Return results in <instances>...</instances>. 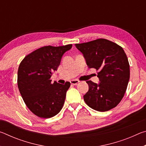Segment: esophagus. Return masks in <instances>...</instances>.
<instances>
[{
    "label": "esophagus",
    "instance_id": "esophagus-1",
    "mask_svg": "<svg viewBox=\"0 0 146 146\" xmlns=\"http://www.w3.org/2000/svg\"><path fill=\"white\" fill-rule=\"evenodd\" d=\"M70 82H71V84H73V85H76V84H77L79 82V81H78V80H71L70 81Z\"/></svg>",
    "mask_w": 146,
    "mask_h": 146
}]
</instances>
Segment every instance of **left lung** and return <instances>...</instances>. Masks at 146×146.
<instances>
[{
    "label": "left lung",
    "instance_id": "8db88e82",
    "mask_svg": "<svg viewBox=\"0 0 146 146\" xmlns=\"http://www.w3.org/2000/svg\"><path fill=\"white\" fill-rule=\"evenodd\" d=\"M89 68L98 71V84L86 81L89 90L84 95L87 105L98 111H107L122 99L129 82L130 70L123 48L106 39L76 44Z\"/></svg>",
    "mask_w": 146,
    "mask_h": 146
}]
</instances>
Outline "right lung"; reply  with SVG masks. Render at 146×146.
I'll use <instances>...</instances> for the list:
<instances>
[{"instance_id": "obj_1", "label": "right lung", "mask_w": 146, "mask_h": 146, "mask_svg": "<svg viewBox=\"0 0 146 146\" xmlns=\"http://www.w3.org/2000/svg\"><path fill=\"white\" fill-rule=\"evenodd\" d=\"M72 48L44 46L26 56L20 64L17 83L20 93L31 111L40 118L53 117L60 112L71 84H61L50 78L62 57Z\"/></svg>"}]
</instances>
